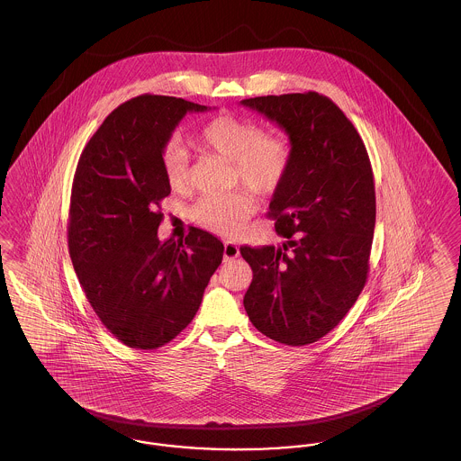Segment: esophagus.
<instances>
[{
  "label": "esophagus",
  "mask_w": 461,
  "mask_h": 461,
  "mask_svg": "<svg viewBox=\"0 0 461 461\" xmlns=\"http://www.w3.org/2000/svg\"><path fill=\"white\" fill-rule=\"evenodd\" d=\"M239 254H240V249L235 241H224V252H222L224 261L235 259V258H239Z\"/></svg>",
  "instance_id": "34e87169"
}]
</instances>
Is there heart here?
<instances>
[{
    "label": "heart",
    "instance_id": "1",
    "mask_svg": "<svg viewBox=\"0 0 461 461\" xmlns=\"http://www.w3.org/2000/svg\"><path fill=\"white\" fill-rule=\"evenodd\" d=\"M197 143L205 150L231 160L235 181L259 195L276 192L292 166V145L285 136L263 132V128L235 113H220L202 126ZM188 152L177 141H169L160 152V167L173 190L188 186ZM256 212V200L239 190L228 195H203L194 203L190 216L200 226L233 237Z\"/></svg>",
    "mask_w": 461,
    "mask_h": 461
}]
</instances>
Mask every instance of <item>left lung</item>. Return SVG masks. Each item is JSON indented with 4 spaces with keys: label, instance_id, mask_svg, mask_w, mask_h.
<instances>
[{
    "label": "left lung",
    "instance_id": "1",
    "mask_svg": "<svg viewBox=\"0 0 461 461\" xmlns=\"http://www.w3.org/2000/svg\"><path fill=\"white\" fill-rule=\"evenodd\" d=\"M241 105L276 122L292 145L267 212L285 243L241 245L254 275L243 306L266 337L307 346L344 320L366 284L376 212L370 157L346 113L316 91Z\"/></svg>",
    "mask_w": 461,
    "mask_h": 461
}]
</instances>
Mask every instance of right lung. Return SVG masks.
I'll return each mask as SVG.
<instances>
[{"label":"right lung","instance_id":"obj_1","mask_svg":"<svg viewBox=\"0 0 461 461\" xmlns=\"http://www.w3.org/2000/svg\"><path fill=\"white\" fill-rule=\"evenodd\" d=\"M175 96L141 95L112 110L79 157L67 240L86 299L110 333L132 349L171 342L197 314L224 245L200 228L160 241V202L171 194L160 152L186 112Z\"/></svg>","mask_w":461,"mask_h":461}]
</instances>
